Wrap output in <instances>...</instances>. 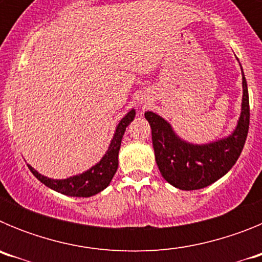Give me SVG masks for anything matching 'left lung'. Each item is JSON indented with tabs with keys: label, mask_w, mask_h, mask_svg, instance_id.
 Segmentation results:
<instances>
[{
	"label": "left lung",
	"mask_w": 262,
	"mask_h": 262,
	"mask_svg": "<svg viewBox=\"0 0 262 262\" xmlns=\"http://www.w3.org/2000/svg\"><path fill=\"white\" fill-rule=\"evenodd\" d=\"M243 71V69H242ZM152 129L157 166L166 181L181 190H198L223 177L239 159L249 129V96L243 73V103L239 123L232 135L205 145L186 143L170 124L152 111L144 114Z\"/></svg>",
	"instance_id": "left-lung-1"
}]
</instances>
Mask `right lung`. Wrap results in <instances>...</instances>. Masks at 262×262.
Masks as SVG:
<instances>
[{
  "label": "right lung",
  "instance_id": "right-lung-1",
  "mask_svg": "<svg viewBox=\"0 0 262 262\" xmlns=\"http://www.w3.org/2000/svg\"><path fill=\"white\" fill-rule=\"evenodd\" d=\"M134 117H135V110H131L123 119L120 120L105 156L97 165L90 168L82 174L69 177L67 180H51V178L45 177L36 172L32 166L29 165V169L41 184H45L46 186L53 189L55 191L71 196L94 195L106 189L114 177L118 169V154H119L122 138L126 131V127L134 120Z\"/></svg>",
  "mask_w": 262,
  "mask_h": 262
}]
</instances>
